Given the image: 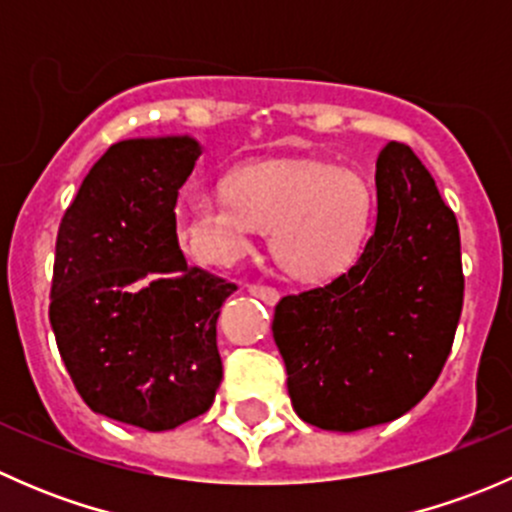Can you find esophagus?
<instances>
[{"label": "esophagus", "mask_w": 512, "mask_h": 512, "mask_svg": "<svg viewBox=\"0 0 512 512\" xmlns=\"http://www.w3.org/2000/svg\"><path fill=\"white\" fill-rule=\"evenodd\" d=\"M247 292L260 297L265 304H275L280 299V292L275 287H267V285H247Z\"/></svg>", "instance_id": "obj_1"}]
</instances>
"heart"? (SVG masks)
<instances>
[{
    "label": "heart",
    "mask_w": 512,
    "mask_h": 512,
    "mask_svg": "<svg viewBox=\"0 0 512 512\" xmlns=\"http://www.w3.org/2000/svg\"><path fill=\"white\" fill-rule=\"evenodd\" d=\"M173 218L180 247L200 265H235L270 230L272 255L287 275L324 282L359 257L374 223V190L352 168L265 160L237 168L227 195H180Z\"/></svg>",
    "instance_id": "b5f03b06"
}]
</instances>
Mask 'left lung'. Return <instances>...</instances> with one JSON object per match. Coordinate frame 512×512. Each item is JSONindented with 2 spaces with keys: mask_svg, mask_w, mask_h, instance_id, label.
<instances>
[{
  "mask_svg": "<svg viewBox=\"0 0 512 512\" xmlns=\"http://www.w3.org/2000/svg\"><path fill=\"white\" fill-rule=\"evenodd\" d=\"M374 180V232L354 265L282 297L272 322L294 411L324 431H359L414 409L461 319V235L426 165L391 141Z\"/></svg>",
  "mask_w": 512,
  "mask_h": 512,
  "instance_id": "8db88e82",
  "label": "left lung"
}]
</instances>
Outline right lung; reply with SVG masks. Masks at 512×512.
<instances>
[{
  "label": "right lung",
  "instance_id": "obj_1",
  "mask_svg": "<svg viewBox=\"0 0 512 512\" xmlns=\"http://www.w3.org/2000/svg\"><path fill=\"white\" fill-rule=\"evenodd\" d=\"M200 153L188 133L113 143L56 235L49 322L71 381L91 411L153 433L205 414L223 381L237 287L188 267L173 218Z\"/></svg>",
  "mask_w": 512,
  "mask_h": 512
}]
</instances>
